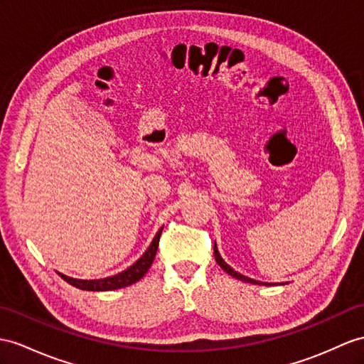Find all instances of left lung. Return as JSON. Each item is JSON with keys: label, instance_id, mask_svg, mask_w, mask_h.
<instances>
[{"label": "left lung", "instance_id": "8db88e82", "mask_svg": "<svg viewBox=\"0 0 364 364\" xmlns=\"http://www.w3.org/2000/svg\"><path fill=\"white\" fill-rule=\"evenodd\" d=\"M215 258H216V262L220 265V269L223 270H225L228 274H232L233 278H236V279H241V281H244V282H252V284H262V286H269L267 282H261V281H255V279H252V278H247V277H244V274H241V273H237L236 270H233L232 267H230V265L220 258V255H219V252H218V247H216V244H215Z\"/></svg>", "mask_w": 364, "mask_h": 364}]
</instances>
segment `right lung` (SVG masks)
Segmentation results:
<instances>
[{
  "instance_id": "1",
  "label": "right lung",
  "mask_w": 364,
  "mask_h": 364,
  "mask_svg": "<svg viewBox=\"0 0 364 364\" xmlns=\"http://www.w3.org/2000/svg\"><path fill=\"white\" fill-rule=\"evenodd\" d=\"M162 230L164 227L159 230L156 233L153 242L149 244V247L146 249V252L140 256V258L131 265L129 269L123 270L117 274H114V277H108V278H103V279H75V278H70L66 277L63 273H58L61 278H63L66 282H69L70 286H74L77 289H82V290H91V291H105V290H115V289H122V287H127L134 284L140 278H144V274L148 272V269L151 267V264L154 261V256L157 252V247H159V239H161L162 235Z\"/></svg>"
}]
</instances>
